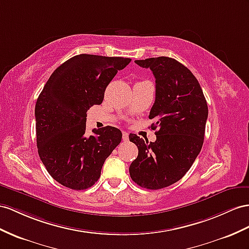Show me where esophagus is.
I'll return each mask as SVG.
<instances>
[{
	"label": "esophagus",
	"instance_id": "esophagus-1",
	"mask_svg": "<svg viewBox=\"0 0 249 249\" xmlns=\"http://www.w3.org/2000/svg\"><path fill=\"white\" fill-rule=\"evenodd\" d=\"M122 138H123V141L124 142H127V141H128V140H129V137H128V133H127L126 131H123L122 132Z\"/></svg>",
	"mask_w": 249,
	"mask_h": 249
}]
</instances>
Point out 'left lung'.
Here are the masks:
<instances>
[{
	"instance_id": "1",
	"label": "left lung",
	"mask_w": 249,
	"mask_h": 249,
	"mask_svg": "<svg viewBox=\"0 0 249 249\" xmlns=\"http://www.w3.org/2000/svg\"><path fill=\"white\" fill-rule=\"evenodd\" d=\"M156 78V101L149 119L157 140L148 142L129 135L139 154L129 167L132 181L147 189H161L181 180L197 155L205 135L208 107L203 90L190 70L168 56L135 61Z\"/></svg>"
}]
</instances>
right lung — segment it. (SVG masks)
Segmentation results:
<instances>
[{"mask_svg":"<svg viewBox=\"0 0 249 249\" xmlns=\"http://www.w3.org/2000/svg\"><path fill=\"white\" fill-rule=\"evenodd\" d=\"M130 61L74 55L54 70L37 98V152L48 174L63 186L74 190L91 187L105 160L121 143L122 132L112 126L86 136V112L103 102L106 87Z\"/></svg>","mask_w":249,"mask_h":249,"instance_id":"right-lung-1","label":"right lung"}]
</instances>
